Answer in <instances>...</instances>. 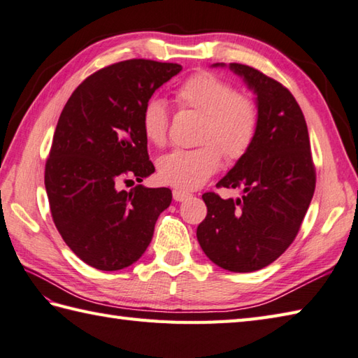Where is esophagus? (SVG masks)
Here are the masks:
<instances>
[{"label": "esophagus", "mask_w": 358, "mask_h": 358, "mask_svg": "<svg viewBox=\"0 0 358 358\" xmlns=\"http://www.w3.org/2000/svg\"><path fill=\"white\" fill-rule=\"evenodd\" d=\"M187 199H191V194H189V192L178 191V189H175V191H173V200L175 201H185Z\"/></svg>", "instance_id": "obj_1"}]
</instances>
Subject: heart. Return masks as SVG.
Segmentation results:
<instances>
[{
  "mask_svg": "<svg viewBox=\"0 0 358 358\" xmlns=\"http://www.w3.org/2000/svg\"><path fill=\"white\" fill-rule=\"evenodd\" d=\"M181 109L203 115L196 149H175L158 159V178L178 191L203 186L222 164L223 155L235 162L248 154L258 132V108L246 94L237 92L229 81L212 72H199L175 90ZM141 129L155 146L166 141L169 112L163 100L152 96L141 109Z\"/></svg>",
  "mask_w": 358,
  "mask_h": 358,
  "instance_id": "heart-1",
  "label": "heart"
}]
</instances>
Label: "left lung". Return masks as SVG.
<instances>
[{
  "label": "left lung",
  "instance_id": "8db88e82",
  "mask_svg": "<svg viewBox=\"0 0 358 358\" xmlns=\"http://www.w3.org/2000/svg\"><path fill=\"white\" fill-rule=\"evenodd\" d=\"M218 66V64H215ZM257 94L252 146L217 187H241V199L203 194L206 218L196 227L203 252L220 268L252 272L292 245L315 191V166L305 115L289 90L254 67L231 63Z\"/></svg>",
  "mask_w": 358,
  "mask_h": 358
}]
</instances>
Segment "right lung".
<instances>
[{
  "mask_svg": "<svg viewBox=\"0 0 358 358\" xmlns=\"http://www.w3.org/2000/svg\"><path fill=\"white\" fill-rule=\"evenodd\" d=\"M180 71L177 63L143 58L106 66L73 90L59 115L44 169L50 214L66 245L95 269L120 271L138 260L172 201L167 187L120 185L155 172L141 109Z\"/></svg>",
  "mask_w": 358,
  "mask_h": 358,
  "instance_id": "add662e5",
  "label": "right lung"
}]
</instances>
